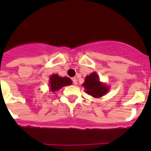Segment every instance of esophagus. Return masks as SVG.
Masks as SVG:
<instances>
[{
	"label": "esophagus",
	"mask_w": 151,
	"mask_h": 151,
	"mask_svg": "<svg viewBox=\"0 0 151 151\" xmlns=\"http://www.w3.org/2000/svg\"><path fill=\"white\" fill-rule=\"evenodd\" d=\"M71 80H72V83L74 85H77V79L75 78V77H73L72 79H71Z\"/></svg>",
	"instance_id": "esophagus-1"
}]
</instances>
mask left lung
<instances>
[{
  "label": "left lung",
  "mask_w": 151,
  "mask_h": 151,
  "mask_svg": "<svg viewBox=\"0 0 151 151\" xmlns=\"http://www.w3.org/2000/svg\"><path fill=\"white\" fill-rule=\"evenodd\" d=\"M83 85L85 88L87 93L96 98L102 96L108 91L107 87L100 83L99 78L96 72L87 76L85 77V82Z\"/></svg>",
  "instance_id": "left-lung-1"
}]
</instances>
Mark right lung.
<instances>
[{
    "label": "right lung",
    "instance_id": "right-lung-1",
    "mask_svg": "<svg viewBox=\"0 0 151 151\" xmlns=\"http://www.w3.org/2000/svg\"><path fill=\"white\" fill-rule=\"evenodd\" d=\"M50 88L52 91H58L61 88L71 84V80L68 77H59L58 74H53L50 78Z\"/></svg>",
    "mask_w": 151,
    "mask_h": 151
}]
</instances>
